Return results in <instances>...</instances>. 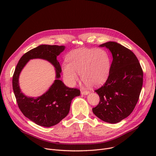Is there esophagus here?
<instances>
[{
    "instance_id": "obj_1",
    "label": "esophagus",
    "mask_w": 156,
    "mask_h": 156,
    "mask_svg": "<svg viewBox=\"0 0 156 156\" xmlns=\"http://www.w3.org/2000/svg\"><path fill=\"white\" fill-rule=\"evenodd\" d=\"M89 94V92L88 91H85V90H81V95H88Z\"/></svg>"
}]
</instances>
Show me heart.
<instances>
[{
	"mask_svg": "<svg viewBox=\"0 0 156 156\" xmlns=\"http://www.w3.org/2000/svg\"><path fill=\"white\" fill-rule=\"evenodd\" d=\"M68 64H63L62 72L66 81L71 86L78 80L77 73L86 84L98 86L107 80L111 69L109 54L104 49L81 48L70 52Z\"/></svg>",
	"mask_w": 156,
	"mask_h": 156,
	"instance_id": "obj_1",
	"label": "heart"
}]
</instances>
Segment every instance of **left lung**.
<instances>
[{
    "mask_svg": "<svg viewBox=\"0 0 156 156\" xmlns=\"http://www.w3.org/2000/svg\"><path fill=\"white\" fill-rule=\"evenodd\" d=\"M112 55L110 73L105 83L95 90L100 102L92 108L95 115L109 123L127 118L138 101L143 85V71L137 57L129 49L114 42L100 45Z\"/></svg>",
    "mask_w": 156,
    "mask_h": 156,
    "instance_id": "1",
    "label": "left lung"
}]
</instances>
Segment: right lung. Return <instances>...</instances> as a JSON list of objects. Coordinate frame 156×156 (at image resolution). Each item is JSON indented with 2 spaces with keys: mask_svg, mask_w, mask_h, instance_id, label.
I'll use <instances>...</instances> for the list:
<instances>
[{
  "mask_svg": "<svg viewBox=\"0 0 156 156\" xmlns=\"http://www.w3.org/2000/svg\"><path fill=\"white\" fill-rule=\"evenodd\" d=\"M65 46L40 45L24 54L20 59L12 76V88L18 107L24 116L39 126H54L66 116L73 98L80 95V90L66 86L61 80V67L57 60ZM33 58H42L55 67L56 80L48 90L37 98H28L20 91L19 76L22 68Z\"/></svg>",
  "mask_w": 156,
  "mask_h": 156,
  "instance_id": "1",
  "label": "right lung"
}]
</instances>
